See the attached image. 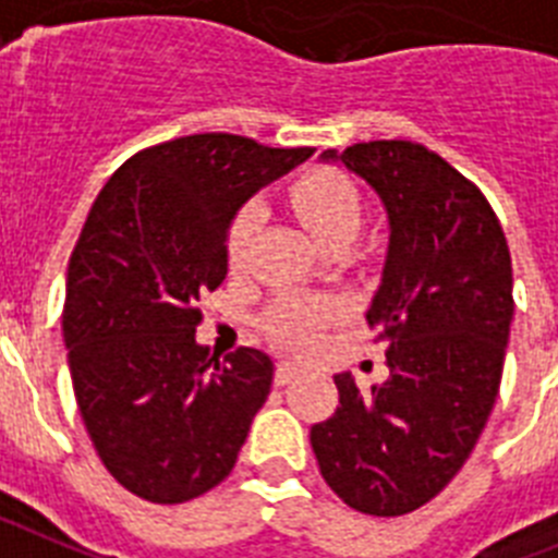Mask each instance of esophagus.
I'll use <instances>...</instances> for the list:
<instances>
[{
	"label": "esophagus",
	"mask_w": 558,
	"mask_h": 558,
	"mask_svg": "<svg viewBox=\"0 0 558 558\" xmlns=\"http://www.w3.org/2000/svg\"><path fill=\"white\" fill-rule=\"evenodd\" d=\"M298 373H300L298 362L280 360L278 365H275V381H278V385H289V381H292Z\"/></svg>",
	"instance_id": "obj_1"
}]
</instances>
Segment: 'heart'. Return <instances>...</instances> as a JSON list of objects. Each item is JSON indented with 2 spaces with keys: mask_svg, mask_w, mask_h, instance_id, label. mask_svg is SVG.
Returning <instances> with one entry per match:
<instances>
[{
  "mask_svg": "<svg viewBox=\"0 0 558 558\" xmlns=\"http://www.w3.org/2000/svg\"><path fill=\"white\" fill-rule=\"evenodd\" d=\"M298 219L308 227L323 246L351 241L362 225V198L351 179L337 168H312L289 191ZM264 210L255 202L239 207L227 227V264L232 272L250 260L252 241L258 235ZM342 317V303L314 294H283L266 308L260 326L286 348H312L319 331Z\"/></svg>",
  "mask_w": 558,
  "mask_h": 558,
  "instance_id": "b5f03b06",
  "label": "heart"
}]
</instances>
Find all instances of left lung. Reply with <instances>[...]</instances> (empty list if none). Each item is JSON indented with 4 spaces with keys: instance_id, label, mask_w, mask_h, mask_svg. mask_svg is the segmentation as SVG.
Here are the masks:
<instances>
[{
    "instance_id": "8db88e82",
    "label": "left lung",
    "mask_w": 558,
    "mask_h": 558,
    "mask_svg": "<svg viewBox=\"0 0 558 558\" xmlns=\"http://www.w3.org/2000/svg\"><path fill=\"white\" fill-rule=\"evenodd\" d=\"M342 159L390 219L385 275L365 319L387 342L385 385L337 373L339 404L312 426L319 474L345 506L401 517L472 454L497 393L513 317L511 252L474 182L410 140L353 143Z\"/></svg>"
}]
</instances>
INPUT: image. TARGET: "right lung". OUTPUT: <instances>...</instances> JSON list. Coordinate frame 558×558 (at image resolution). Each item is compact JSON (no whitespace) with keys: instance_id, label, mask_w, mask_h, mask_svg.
<instances>
[{"instance_id":"obj_1","label":"right lung","mask_w":558,"mask_h":558,"mask_svg":"<svg viewBox=\"0 0 558 558\" xmlns=\"http://www.w3.org/2000/svg\"><path fill=\"white\" fill-rule=\"evenodd\" d=\"M312 154L225 132L168 140L125 159L86 216L61 317L72 390L104 466L143 500L202 497L239 460L272 362L196 345V303L227 278L235 210Z\"/></svg>"}]
</instances>
